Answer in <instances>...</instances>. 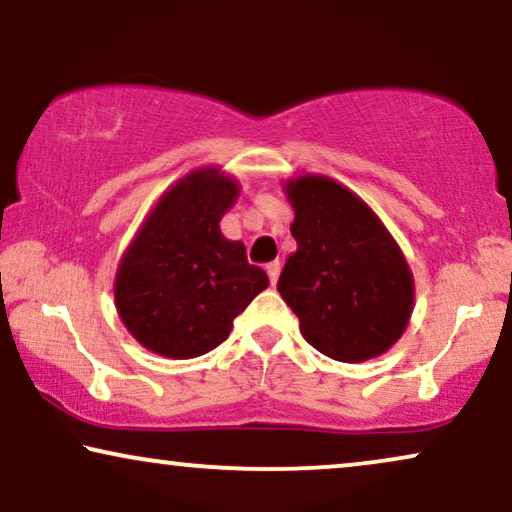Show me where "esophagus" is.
<instances>
[{
    "label": "esophagus",
    "instance_id": "esophagus-1",
    "mask_svg": "<svg viewBox=\"0 0 512 512\" xmlns=\"http://www.w3.org/2000/svg\"><path fill=\"white\" fill-rule=\"evenodd\" d=\"M265 270H268L270 282H272V284H277L279 272H282V265H279V261H272V263H268V265H265Z\"/></svg>",
    "mask_w": 512,
    "mask_h": 512
}]
</instances>
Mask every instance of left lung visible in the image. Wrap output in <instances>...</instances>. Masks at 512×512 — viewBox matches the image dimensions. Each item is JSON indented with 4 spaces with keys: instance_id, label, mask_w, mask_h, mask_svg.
Returning <instances> with one entry per match:
<instances>
[{
    "instance_id": "8db88e82",
    "label": "left lung",
    "mask_w": 512,
    "mask_h": 512,
    "mask_svg": "<svg viewBox=\"0 0 512 512\" xmlns=\"http://www.w3.org/2000/svg\"><path fill=\"white\" fill-rule=\"evenodd\" d=\"M282 188L298 249L277 291L303 338L342 363L389 352L415 307V279L394 235L368 202L324 174H296Z\"/></svg>"
}]
</instances>
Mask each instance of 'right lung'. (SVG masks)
<instances>
[{
    "mask_svg": "<svg viewBox=\"0 0 512 512\" xmlns=\"http://www.w3.org/2000/svg\"><path fill=\"white\" fill-rule=\"evenodd\" d=\"M240 181L205 165L167 188L118 261L114 305L139 345L165 359H195L230 335L233 319L270 279L247 263L221 219L240 198Z\"/></svg>",
    "mask_w": 512,
    "mask_h": 512,
    "instance_id": "obj_1",
    "label": "right lung"
}]
</instances>
